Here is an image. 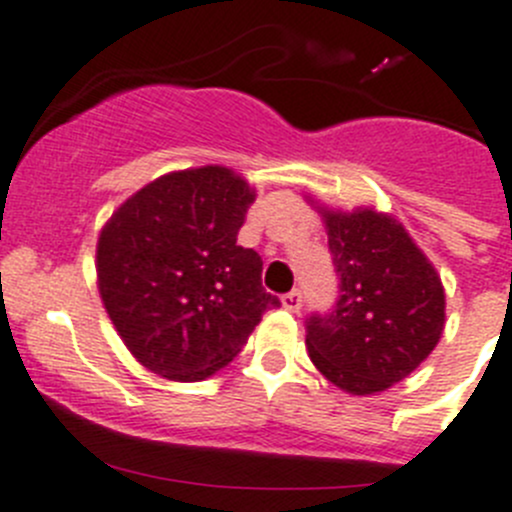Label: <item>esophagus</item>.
Instances as JSON below:
<instances>
[{
  "label": "esophagus",
  "instance_id": "obj_1",
  "mask_svg": "<svg viewBox=\"0 0 512 512\" xmlns=\"http://www.w3.org/2000/svg\"><path fill=\"white\" fill-rule=\"evenodd\" d=\"M280 300H283V308L290 310V313H298V310L303 308V293H300V290H290V293H285Z\"/></svg>",
  "mask_w": 512,
  "mask_h": 512
}]
</instances>
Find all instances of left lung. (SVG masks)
Instances as JSON below:
<instances>
[{
  "mask_svg": "<svg viewBox=\"0 0 512 512\" xmlns=\"http://www.w3.org/2000/svg\"><path fill=\"white\" fill-rule=\"evenodd\" d=\"M338 298L305 318L315 369L351 394H374L412 374L444 328L439 275L396 219L371 209L326 212Z\"/></svg>",
  "mask_w": 512,
  "mask_h": 512,
  "instance_id": "obj_1",
  "label": "left lung"
}]
</instances>
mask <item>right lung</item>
<instances>
[{
    "label": "right lung",
    "mask_w": 512,
    "mask_h": 512,
    "mask_svg": "<svg viewBox=\"0 0 512 512\" xmlns=\"http://www.w3.org/2000/svg\"><path fill=\"white\" fill-rule=\"evenodd\" d=\"M255 191L222 166L136 191L98 240V285L128 351L154 374L199 381L227 366L278 295L237 245Z\"/></svg>",
    "instance_id": "right-lung-1"
}]
</instances>
